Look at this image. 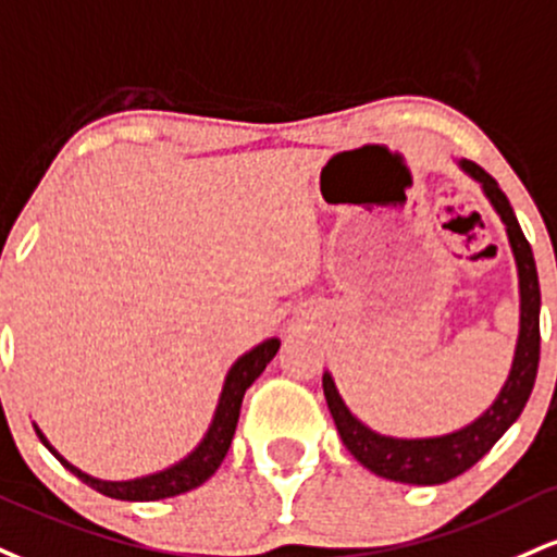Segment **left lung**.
<instances>
[{"mask_svg": "<svg viewBox=\"0 0 557 557\" xmlns=\"http://www.w3.org/2000/svg\"><path fill=\"white\" fill-rule=\"evenodd\" d=\"M461 169L474 176L482 184L500 220L506 223L508 240L519 267V287H521V332L519 345H516V358L511 376H508L500 397L493 401V407L474 420L472 425L461 428L451 435H441V438H386L379 435L355 420L345 401L339 399L337 388H334L330 373L324 376V397L330 405V412L337 425L339 438L347 446L360 465L376 472L379 478L407 482V485H441L459 478L470 467L485 457L495 446V441L504 435L513 420L524 410L529 394L534 388L540 366V280L537 264H534V253L529 240L521 233L519 220L511 210V202L506 194L500 191L498 181H495L485 169H480L472 160H461Z\"/></svg>", "mask_w": 557, "mask_h": 557, "instance_id": "1", "label": "left lung"}]
</instances>
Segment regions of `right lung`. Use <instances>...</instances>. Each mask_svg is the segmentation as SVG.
<instances>
[{
  "label": "right lung",
  "mask_w": 557,
  "mask_h": 557,
  "mask_svg": "<svg viewBox=\"0 0 557 557\" xmlns=\"http://www.w3.org/2000/svg\"><path fill=\"white\" fill-rule=\"evenodd\" d=\"M277 350H280L277 339H267V343L253 347L251 352H246L244 358H240L238 363L231 368V373H227V381L223 386V397H220V405H218V412H214L210 433L205 435V441L199 444L197 451H191L189 457H186L184 461H178V465L171 467V470L150 474V478L129 480V482L96 480V478H90V474L79 472L77 467H72L64 457H59V454L49 446V441L44 438L41 431H36V433H38V438L49 446V451L53 454V457L62 461L66 470H70L72 474H77V478L83 480L85 485H90L92 491L109 495V498L160 500V498H171V495L194 491V487L202 485L205 480H210L214 470L223 465L227 448H231L233 433H236L240 401H244L246 388H249L253 381L261 376V371H264L267 363H270L274 355H277Z\"/></svg>",
  "instance_id": "obj_1"
}]
</instances>
